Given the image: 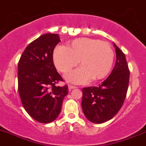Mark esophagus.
Here are the masks:
<instances>
[{"mask_svg": "<svg viewBox=\"0 0 146 146\" xmlns=\"http://www.w3.org/2000/svg\"><path fill=\"white\" fill-rule=\"evenodd\" d=\"M77 87H76V86H72V85H69L68 86V89L69 90H72V89H74V88H76Z\"/></svg>", "mask_w": 146, "mask_h": 146, "instance_id": "34e87169", "label": "esophagus"}]
</instances>
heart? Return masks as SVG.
Instances as JSON below:
<instances>
[{
	"instance_id": "obj_1",
	"label": "heart",
	"mask_w": 146,
	"mask_h": 146,
	"mask_svg": "<svg viewBox=\"0 0 146 146\" xmlns=\"http://www.w3.org/2000/svg\"><path fill=\"white\" fill-rule=\"evenodd\" d=\"M56 68L68 73L78 64L79 68L66 76V80L76 84H84L90 80L103 79L111 71L114 53L111 45L105 41L81 38L69 42L67 48L58 46L53 52Z\"/></svg>"
}]
</instances>
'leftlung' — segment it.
<instances>
[{
	"label": "left lung",
	"instance_id": "obj_1",
	"mask_svg": "<svg viewBox=\"0 0 146 146\" xmlns=\"http://www.w3.org/2000/svg\"><path fill=\"white\" fill-rule=\"evenodd\" d=\"M116 62L110 76L98 86L83 88L81 106L88 121L103 123L113 118L126 97L130 71L125 56L113 43Z\"/></svg>",
	"mask_w": 146,
	"mask_h": 146
}]
</instances>
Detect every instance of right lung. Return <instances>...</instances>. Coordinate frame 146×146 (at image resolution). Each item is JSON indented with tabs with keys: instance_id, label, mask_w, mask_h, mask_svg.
Returning a JSON list of instances; mask_svg holds the SVG:
<instances>
[{
	"instance_id": "right-lung-1",
	"label": "right lung",
	"mask_w": 146,
	"mask_h": 146,
	"mask_svg": "<svg viewBox=\"0 0 146 146\" xmlns=\"http://www.w3.org/2000/svg\"><path fill=\"white\" fill-rule=\"evenodd\" d=\"M58 34L46 33L30 43L18 65V93L23 106L34 120L49 123L60 114L68 86H56L63 78L56 70L53 50Z\"/></svg>"
}]
</instances>
